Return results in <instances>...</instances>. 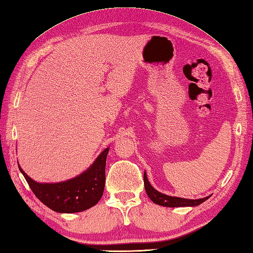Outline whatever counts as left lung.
<instances>
[{"instance_id":"1","label":"left lung","mask_w":253,"mask_h":253,"mask_svg":"<svg viewBox=\"0 0 253 253\" xmlns=\"http://www.w3.org/2000/svg\"><path fill=\"white\" fill-rule=\"evenodd\" d=\"M144 183H145V189L146 192L149 196L150 200L156 203L158 205L166 206V207H184V206H198L202 204L203 202H205L209 196L204 199L200 200H188V199H181V198H174V196H169L158 192L156 189H153L150 182L148 181V178L146 175V171L144 173Z\"/></svg>"}]
</instances>
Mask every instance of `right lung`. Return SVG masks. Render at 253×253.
<instances>
[{"label": "right lung", "instance_id": "right-lung-1", "mask_svg": "<svg viewBox=\"0 0 253 253\" xmlns=\"http://www.w3.org/2000/svg\"><path fill=\"white\" fill-rule=\"evenodd\" d=\"M106 148L91 168L71 180L59 183H39L19 169L31 190L42 204L57 212H79L94 206L101 200L105 187Z\"/></svg>", "mask_w": 253, "mask_h": 253}]
</instances>
